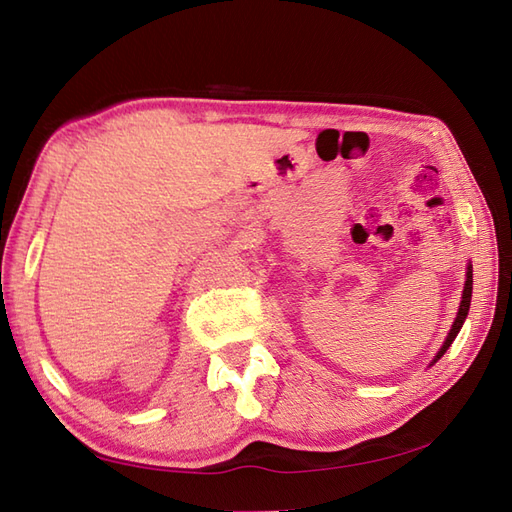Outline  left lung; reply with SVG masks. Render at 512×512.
<instances>
[{
    "mask_svg": "<svg viewBox=\"0 0 512 512\" xmlns=\"http://www.w3.org/2000/svg\"><path fill=\"white\" fill-rule=\"evenodd\" d=\"M471 291H473V267H471V263L467 265V273H465V286H463V297H460V306H458V313H456V319H454V323H452V328H450V332H447V336H445V341H443V345H441V350L436 352V356L432 358V363H430V367L436 363V360H439L447 350H450V345L454 343V339L458 336V332H460V328H463V323H465V319H467V313H469V306H471Z\"/></svg>",
    "mask_w": 512,
    "mask_h": 512,
    "instance_id": "left-lung-1",
    "label": "left lung"
}]
</instances>
